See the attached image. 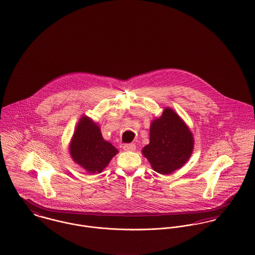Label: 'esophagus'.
Masks as SVG:
<instances>
[{
  "instance_id": "34e87169",
  "label": "esophagus",
  "mask_w": 255,
  "mask_h": 255,
  "mask_svg": "<svg viewBox=\"0 0 255 255\" xmlns=\"http://www.w3.org/2000/svg\"><path fill=\"white\" fill-rule=\"evenodd\" d=\"M123 148H124L125 151H134L136 146H135V144H133V143H128V144H125V145L123 146Z\"/></svg>"
}]
</instances>
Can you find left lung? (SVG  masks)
Wrapping results in <instances>:
<instances>
[{"instance_id":"1","label":"left lung","mask_w":255,"mask_h":255,"mask_svg":"<svg viewBox=\"0 0 255 255\" xmlns=\"http://www.w3.org/2000/svg\"><path fill=\"white\" fill-rule=\"evenodd\" d=\"M193 142L192 133L180 116L166 108L151 123L150 142L142 149V154L155 172L169 175L189 159Z\"/></svg>"}]
</instances>
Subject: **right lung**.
Returning <instances> with one entry per match:
<instances>
[{
  "instance_id": "add662e5",
  "label": "right lung",
  "mask_w": 255,
  "mask_h": 255,
  "mask_svg": "<svg viewBox=\"0 0 255 255\" xmlns=\"http://www.w3.org/2000/svg\"><path fill=\"white\" fill-rule=\"evenodd\" d=\"M118 152L103 138L97 124L86 116L80 119L70 144V153L76 164L89 174L101 173Z\"/></svg>"
}]
</instances>
